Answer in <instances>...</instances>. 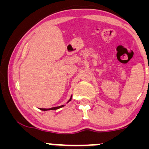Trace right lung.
<instances>
[{
  "label": "right lung",
  "mask_w": 149,
  "mask_h": 149,
  "mask_svg": "<svg viewBox=\"0 0 149 149\" xmlns=\"http://www.w3.org/2000/svg\"><path fill=\"white\" fill-rule=\"evenodd\" d=\"M71 98H72V95H71V98L69 99V100L68 101V102H69L71 100ZM67 102V103H68ZM64 107V105H61V106H59V107H52V108H50V109H40V110H42V111H49V110H57V109H60V108H61V107Z\"/></svg>",
  "instance_id": "right-lung-1"
}]
</instances>
